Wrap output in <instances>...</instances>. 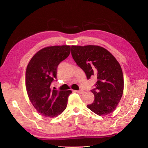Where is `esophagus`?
Returning a JSON list of instances; mask_svg holds the SVG:
<instances>
[{"label": "esophagus", "mask_w": 148, "mask_h": 148, "mask_svg": "<svg viewBox=\"0 0 148 148\" xmlns=\"http://www.w3.org/2000/svg\"><path fill=\"white\" fill-rule=\"evenodd\" d=\"M75 92L79 93V94H83L84 92V91L83 90H77V91H75Z\"/></svg>", "instance_id": "obj_1"}]
</instances>
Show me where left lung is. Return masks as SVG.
Instances as JSON below:
<instances>
[{"instance_id":"8db88e82","label":"left lung","mask_w":148,"mask_h":148,"mask_svg":"<svg viewBox=\"0 0 148 148\" xmlns=\"http://www.w3.org/2000/svg\"><path fill=\"white\" fill-rule=\"evenodd\" d=\"M71 56L76 64L86 75L97 80L91 92L95 101L88 108L98 115H107L117 107L123 95L122 68L107 49L98 46H72Z\"/></svg>"}]
</instances>
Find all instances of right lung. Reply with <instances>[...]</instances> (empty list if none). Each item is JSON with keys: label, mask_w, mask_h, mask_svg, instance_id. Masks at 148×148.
Listing matches in <instances>:
<instances>
[{"label": "right lung", "mask_w": 148, "mask_h": 148, "mask_svg": "<svg viewBox=\"0 0 148 148\" xmlns=\"http://www.w3.org/2000/svg\"><path fill=\"white\" fill-rule=\"evenodd\" d=\"M70 46L47 47L32 57L26 71V86L29 99L34 108L44 117H54L66 109L71 91L52 89L57 78V67L69 57Z\"/></svg>", "instance_id": "1"}]
</instances>
